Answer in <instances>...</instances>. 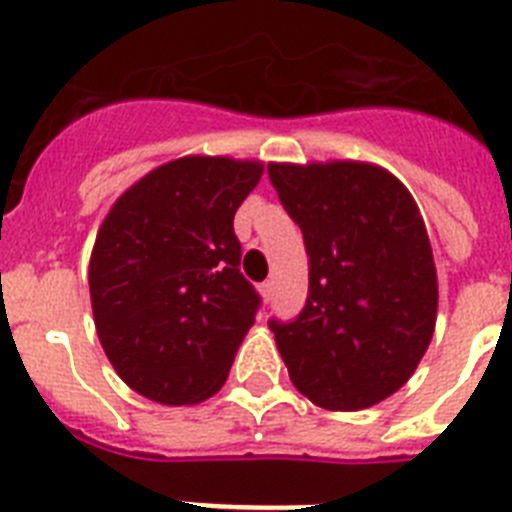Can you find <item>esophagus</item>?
<instances>
[{"instance_id":"obj_1","label":"esophagus","mask_w":512,"mask_h":512,"mask_svg":"<svg viewBox=\"0 0 512 512\" xmlns=\"http://www.w3.org/2000/svg\"><path fill=\"white\" fill-rule=\"evenodd\" d=\"M261 295H264L266 302H269L271 297H274V282H271V279H269V282L261 284Z\"/></svg>"}]
</instances>
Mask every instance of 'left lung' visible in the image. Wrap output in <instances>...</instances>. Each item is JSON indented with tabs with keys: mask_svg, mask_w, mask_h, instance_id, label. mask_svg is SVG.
I'll return each instance as SVG.
<instances>
[{
	"mask_svg": "<svg viewBox=\"0 0 512 512\" xmlns=\"http://www.w3.org/2000/svg\"><path fill=\"white\" fill-rule=\"evenodd\" d=\"M310 259L302 312L271 318L297 390L325 410H364L413 377L433 338L438 282L413 194L359 161L269 164Z\"/></svg>",
	"mask_w": 512,
	"mask_h": 512,
	"instance_id": "obj_1",
	"label": "left lung"
}]
</instances>
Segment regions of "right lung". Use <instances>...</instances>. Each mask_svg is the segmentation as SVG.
Instances as JSON below:
<instances>
[{"label":"right lung","instance_id":"add662e5","mask_svg":"<svg viewBox=\"0 0 512 512\" xmlns=\"http://www.w3.org/2000/svg\"><path fill=\"white\" fill-rule=\"evenodd\" d=\"M259 161L184 156L158 166L104 217L89 261L94 325L115 372L161 405H194L225 384L256 320L235 210Z\"/></svg>","mask_w":512,"mask_h":512}]
</instances>
